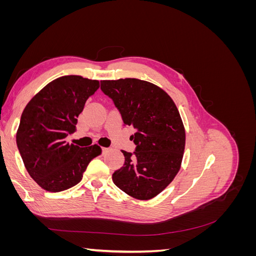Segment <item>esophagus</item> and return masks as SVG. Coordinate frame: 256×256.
I'll use <instances>...</instances> for the list:
<instances>
[{"label": "esophagus", "instance_id": "34e87169", "mask_svg": "<svg viewBox=\"0 0 256 256\" xmlns=\"http://www.w3.org/2000/svg\"><path fill=\"white\" fill-rule=\"evenodd\" d=\"M108 152H109V148H106V147H104V148H102V154H106Z\"/></svg>", "mask_w": 256, "mask_h": 256}]
</instances>
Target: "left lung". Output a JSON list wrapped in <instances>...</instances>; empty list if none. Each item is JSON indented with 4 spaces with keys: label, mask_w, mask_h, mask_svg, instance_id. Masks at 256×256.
Instances as JSON below:
<instances>
[{
    "label": "left lung",
    "mask_w": 256,
    "mask_h": 256,
    "mask_svg": "<svg viewBox=\"0 0 256 256\" xmlns=\"http://www.w3.org/2000/svg\"><path fill=\"white\" fill-rule=\"evenodd\" d=\"M102 90L120 110L124 124L132 126L134 154L122 150L125 164L113 182L138 200L164 191L180 170L186 144L184 124L172 98L157 85L138 79L104 80Z\"/></svg>",
    "instance_id": "8db88e82"
}]
</instances>
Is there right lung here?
Here are the masks:
<instances>
[{
  "label": "right lung",
  "instance_id": "add662e5",
  "mask_svg": "<svg viewBox=\"0 0 256 256\" xmlns=\"http://www.w3.org/2000/svg\"><path fill=\"white\" fill-rule=\"evenodd\" d=\"M98 88V80L60 76L38 92L23 110L17 146L28 173L44 190L60 192L74 187L90 160L102 154L97 144L79 147L65 141L76 130V118Z\"/></svg>",
  "mask_w": 256,
  "mask_h": 256
}]
</instances>
